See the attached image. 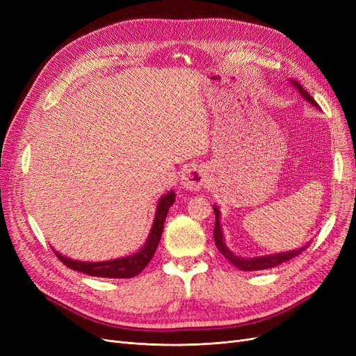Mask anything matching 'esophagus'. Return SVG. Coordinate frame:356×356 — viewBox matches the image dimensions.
<instances>
[{
  "label": "esophagus",
  "mask_w": 356,
  "mask_h": 356,
  "mask_svg": "<svg viewBox=\"0 0 356 356\" xmlns=\"http://www.w3.org/2000/svg\"><path fill=\"white\" fill-rule=\"evenodd\" d=\"M204 182H207V172L197 165L188 168L182 175V186L188 190L196 191L204 186Z\"/></svg>",
  "instance_id": "obj_1"
}]
</instances>
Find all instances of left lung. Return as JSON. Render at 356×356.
Instances as JSON below:
<instances>
[{
	"instance_id": "8db88e82",
	"label": "left lung",
	"mask_w": 356,
	"mask_h": 356,
	"mask_svg": "<svg viewBox=\"0 0 356 356\" xmlns=\"http://www.w3.org/2000/svg\"><path fill=\"white\" fill-rule=\"evenodd\" d=\"M293 84L296 86V88L298 89V92L301 93V96L306 101H309L312 105L318 106V104L315 102V99L312 98V96L301 88V84H298L297 81H293ZM215 211V227H213V239H215V245H217L218 251L227 258V260L236 266L238 268H241V270H245V272H252V270H266V268H270V267H276L279 264H282L288 260H291V258L297 257L298 254L303 252L307 246L305 248H300V250H296V251H289V252H282V254H276V255H267V257H257V258H241V257H236L233 252H230L227 248H225L224 245V241H222V233H221V227H220V211L218 208H213Z\"/></svg>"
}]
</instances>
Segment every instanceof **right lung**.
<instances>
[{
	"mask_svg": "<svg viewBox=\"0 0 356 356\" xmlns=\"http://www.w3.org/2000/svg\"><path fill=\"white\" fill-rule=\"evenodd\" d=\"M175 202V193L170 191L165 197H161L157 207L156 212V220L153 222L152 233L148 236V241L144 245V248L139 252L129 255L124 258H118V260H110V261H102V263H83V261H74L70 258L60 255L59 252L53 251L56 254L59 260L65 264L67 267L72 268V270H77L90 276H98V277H134L138 273H141L145 266L152 260L157 245L161 238V232H163V224L166 220L168 211L170 204Z\"/></svg>",
	"mask_w": 356,
	"mask_h": 356,
	"instance_id": "right-lung-1",
	"label": "right lung"
}]
</instances>
